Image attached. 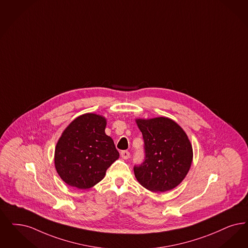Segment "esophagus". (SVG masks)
Returning a JSON list of instances; mask_svg holds the SVG:
<instances>
[{
	"instance_id": "34e87169",
	"label": "esophagus",
	"mask_w": 248,
	"mask_h": 248,
	"mask_svg": "<svg viewBox=\"0 0 248 248\" xmlns=\"http://www.w3.org/2000/svg\"><path fill=\"white\" fill-rule=\"evenodd\" d=\"M121 157H122L123 159H128L129 158H130V152L127 151V150H123V151H121Z\"/></svg>"
}]
</instances>
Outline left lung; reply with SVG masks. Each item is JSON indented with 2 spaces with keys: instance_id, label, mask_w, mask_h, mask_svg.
<instances>
[{
  "instance_id": "1",
  "label": "left lung",
  "mask_w": 248,
  "mask_h": 248,
  "mask_svg": "<svg viewBox=\"0 0 248 248\" xmlns=\"http://www.w3.org/2000/svg\"><path fill=\"white\" fill-rule=\"evenodd\" d=\"M144 140V161L134 166L139 184L153 192L174 188L185 179L193 149L185 131L166 117L137 120Z\"/></svg>"
}]
</instances>
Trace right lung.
<instances>
[{"instance_id":"obj_1","label":"right lung","mask_w":248,"mask_h":248,"mask_svg":"<svg viewBox=\"0 0 248 248\" xmlns=\"http://www.w3.org/2000/svg\"><path fill=\"white\" fill-rule=\"evenodd\" d=\"M105 127L104 117L86 113L63 131L56 145L54 162L60 177L67 185L79 189L94 186L119 158Z\"/></svg>"}]
</instances>
